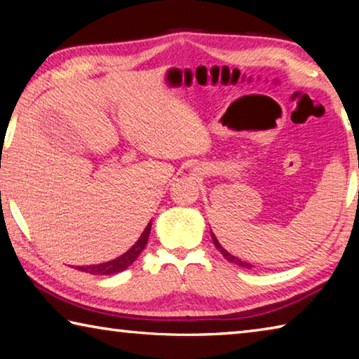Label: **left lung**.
<instances>
[{"label":"left lung","instance_id":"1","mask_svg":"<svg viewBox=\"0 0 359 359\" xmlns=\"http://www.w3.org/2000/svg\"><path fill=\"white\" fill-rule=\"evenodd\" d=\"M210 238H212V241H214V245L217 247V250L220 252L224 258H226L229 263H234V264H238V266H241V267H245V269H250L252 267V264L250 263H245V261H242V259H239L238 257H234V255H231L226 248H224L220 242H218V239H217V236L212 233V229H210Z\"/></svg>","mask_w":359,"mask_h":359}]
</instances>
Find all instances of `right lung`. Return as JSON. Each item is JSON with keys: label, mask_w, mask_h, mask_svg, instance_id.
<instances>
[{"label": "right lung", "mask_w": 359, "mask_h": 359, "mask_svg": "<svg viewBox=\"0 0 359 359\" xmlns=\"http://www.w3.org/2000/svg\"><path fill=\"white\" fill-rule=\"evenodd\" d=\"M150 229H151V220L149 222L147 226H145L141 238L135 242V245H133L128 252L120 255V257H117L115 259L106 261V263H100V264H92V266H77V269L82 272H88V274H93V276L118 274V272L125 271L126 267H130L133 263H135L139 255L142 253L145 245H147Z\"/></svg>", "instance_id": "obj_1"}]
</instances>
